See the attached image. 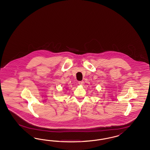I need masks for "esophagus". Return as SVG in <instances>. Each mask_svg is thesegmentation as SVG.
<instances>
[{
  "label": "esophagus",
  "instance_id": "esophagus-1",
  "mask_svg": "<svg viewBox=\"0 0 150 150\" xmlns=\"http://www.w3.org/2000/svg\"><path fill=\"white\" fill-rule=\"evenodd\" d=\"M78 83H79V85H82V86H83V85H84V84H85V83H84V82L83 81H81L78 82Z\"/></svg>",
  "mask_w": 150,
  "mask_h": 150
}]
</instances>
